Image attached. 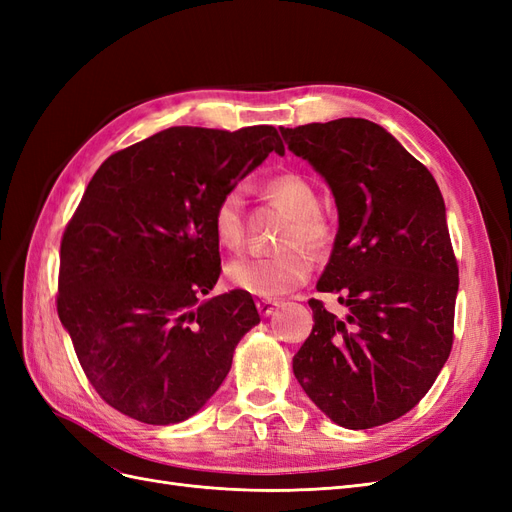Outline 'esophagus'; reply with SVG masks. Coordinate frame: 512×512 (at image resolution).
I'll list each match as a JSON object with an SVG mask.
<instances>
[{
    "mask_svg": "<svg viewBox=\"0 0 512 512\" xmlns=\"http://www.w3.org/2000/svg\"><path fill=\"white\" fill-rule=\"evenodd\" d=\"M277 305H280V303H277V301H271V299H262V301H258V303H256L260 316H271V314L275 312V307H277Z\"/></svg>",
    "mask_w": 512,
    "mask_h": 512,
    "instance_id": "34e87169",
    "label": "esophagus"
}]
</instances>
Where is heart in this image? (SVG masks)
I'll return each instance as SVG.
<instances>
[{"instance_id": "heart-1", "label": "heart", "mask_w": 512, "mask_h": 512, "mask_svg": "<svg viewBox=\"0 0 512 512\" xmlns=\"http://www.w3.org/2000/svg\"><path fill=\"white\" fill-rule=\"evenodd\" d=\"M269 194L282 205L292 222L282 235V245L305 247L309 254H322L331 245V226L318 213L320 203L314 185L297 173H282L269 179ZM245 196L241 188H228L213 209V235L226 250H239L243 243ZM309 275V258L301 250H286L265 256H243L226 267L232 288L260 299H275L301 286Z\"/></svg>"}]
</instances>
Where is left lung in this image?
<instances>
[{
  "label": "left lung",
  "mask_w": 512,
  "mask_h": 512,
  "mask_svg": "<svg viewBox=\"0 0 512 512\" xmlns=\"http://www.w3.org/2000/svg\"><path fill=\"white\" fill-rule=\"evenodd\" d=\"M280 132L333 192L339 228L316 288L348 307L337 318L309 301L314 329L294 354V378L337 425L391 423L425 397L453 348L459 269L444 198L429 170L374 121Z\"/></svg>",
  "instance_id": "8db88e82"
}]
</instances>
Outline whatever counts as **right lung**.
I'll list each match as a JSON object with an SVG mask.
<instances>
[{
  "label": "right lung",
  "mask_w": 512,
  "mask_h": 512,
  "mask_svg": "<svg viewBox=\"0 0 512 512\" xmlns=\"http://www.w3.org/2000/svg\"><path fill=\"white\" fill-rule=\"evenodd\" d=\"M284 153L273 126L168 128L113 153L61 239L57 314L98 395L147 425L203 408L260 322L252 294L200 299L220 277L213 209Z\"/></svg>",
  "instance_id": "add662e5"
}]
</instances>
